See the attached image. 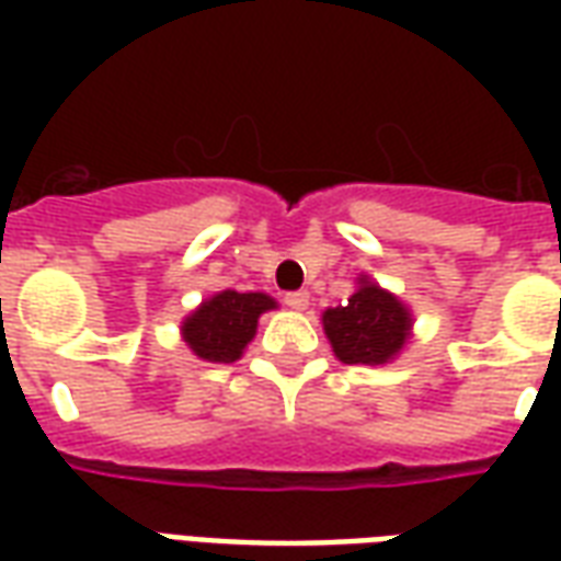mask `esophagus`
<instances>
[{"instance_id": "34e87169", "label": "esophagus", "mask_w": 561, "mask_h": 561, "mask_svg": "<svg viewBox=\"0 0 561 561\" xmlns=\"http://www.w3.org/2000/svg\"><path fill=\"white\" fill-rule=\"evenodd\" d=\"M285 306L294 309V312H304V309H309V291L285 294Z\"/></svg>"}]
</instances>
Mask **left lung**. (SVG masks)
<instances>
[{
    "label": "left lung",
    "mask_w": 561,
    "mask_h": 561,
    "mask_svg": "<svg viewBox=\"0 0 561 561\" xmlns=\"http://www.w3.org/2000/svg\"><path fill=\"white\" fill-rule=\"evenodd\" d=\"M321 321L342 364H388L412 336V312L405 304L366 276L348 304L328 309Z\"/></svg>",
    "instance_id": "obj_1"
}]
</instances>
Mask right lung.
Masks as SVG:
<instances>
[{"label":"right lung","instance_id":"right-lung-1","mask_svg":"<svg viewBox=\"0 0 561 561\" xmlns=\"http://www.w3.org/2000/svg\"><path fill=\"white\" fill-rule=\"evenodd\" d=\"M276 309V300L261 291H219L197 306L183 321V340L195 357L209 364H233L252 342L257 318Z\"/></svg>","mask_w":561,"mask_h":561}]
</instances>
